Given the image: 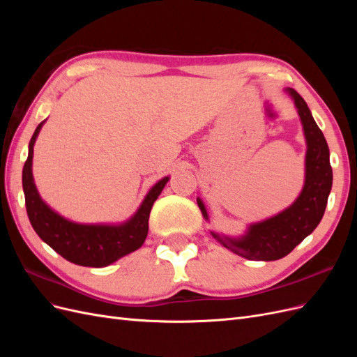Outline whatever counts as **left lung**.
Masks as SVG:
<instances>
[{
  "instance_id": "1",
  "label": "left lung",
  "mask_w": 357,
  "mask_h": 357,
  "mask_svg": "<svg viewBox=\"0 0 357 357\" xmlns=\"http://www.w3.org/2000/svg\"><path fill=\"white\" fill-rule=\"evenodd\" d=\"M286 93L294 100L307 143L305 180L299 197L273 218L248 225L240 236L211 231L213 238L248 261H277L294 250L317 228L332 189V168L325 135L312 119L304 98L291 88H286ZM197 202L204 219L208 220L207 208L201 198H197Z\"/></svg>"
}]
</instances>
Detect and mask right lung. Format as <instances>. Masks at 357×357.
I'll use <instances>...</instances> for the list:
<instances>
[{
    "instance_id": "right-lung-1",
    "label": "right lung",
    "mask_w": 357,
    "mask_h": 357,
    "mask_svg": "<svg viewBox=\"0 0 357 357\" xmlns=\"http://www.w3.org/2000/svg\"><path fill=\"white\" fill-rule=\"evenodd\" d=\"M43 121L28 147V159L22 171L26 213L32 228L40 238L63 259L82 266L102 268L116 262L143 245L149 232V215L153 202L160 195L169 177L160 178L144 197L132 218L122 223H77L63 218L41 199L32 177L34 144L41 131Z\"/></svg>"
}]
</instances>
